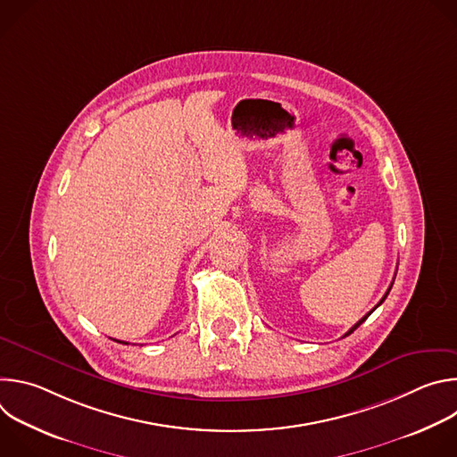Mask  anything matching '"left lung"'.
<instances>
[{"label": "left lung", "mask_w": 457, "mask_h": 457, "mask_svg": "<svg viewBox=\"0 0 457 457\" xmlns=\"http://www.w3.org/2000/svg\"><path fill=\"white\" fill-rule=\"evenodd\" d=\"M390 287H393V286H390ZM390 287H388V289H386V293H385V296H383V298H381V300H379V303H383V300H385V298H386V295H388V291H390ZM379 303H378V305H379ZM378 305H376V307H378ZM370 312H372V311H370ZM370 312H369V314H370ZM369 314H365V316H363V318H361V320H360V321H358V323H356V325H353V328H351V329H349V331H347V333H345V337H349V335H351V333H353V331H354V329H358V328H360V325H361V323H363V321H365V320H367V316H369Z\"/></svg>", "instance_id": "obj_1"}]
</instances>
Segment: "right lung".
<instances>
[{
  "instance_id": "add662e5",
  "label": "right lung",
  "mask_w": 457,
  "mask_h": 457,
  "mask_svg": "<svg viewBox=\"0 0 457 457\" xmlns=\"http://www.w3.org/2000/svg\"><path fill=\"white\" fill-rule=\"evenodd\" d=\"M119 344H122V342H119ZM126 345H128V344H126Z\"/></svg>"
}]
</instances>
